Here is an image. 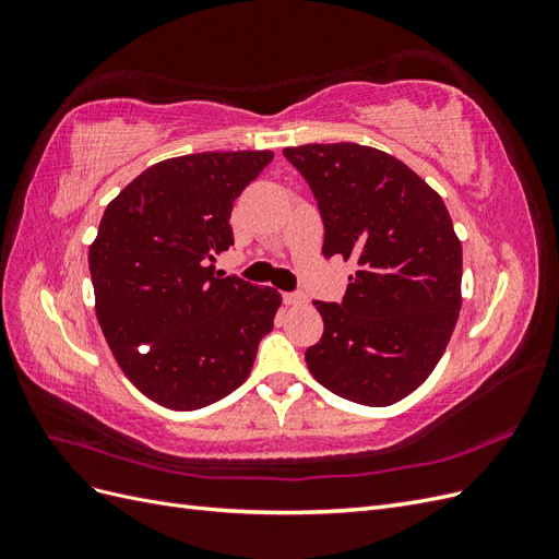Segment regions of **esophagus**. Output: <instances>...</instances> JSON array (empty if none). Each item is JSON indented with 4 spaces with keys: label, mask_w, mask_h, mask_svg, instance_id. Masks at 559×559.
Masks as SVG:
<instances>
[{
    "label": "esophagus",
    "mask_w": 559,
    "mask_h": 559,
    "mask_svg": "<svg viewBox=\"0 0 559 559\" xmlns=\"http://www.w3.org/2000/svg\"><path fill=\"white\" fill-rule=\"evenodd\" d=\"M284 302H286V306H300V302H306V296H300V294H284Z\"/></svg>",
    "instance_id": "1"
}]
</instances>
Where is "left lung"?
<instances>
[{
    "label": "left lung",
    "mask_w": 559,
    "mask_h": 559,
    "mask_svg": "<svg viewBox=\"0 0 559 559\" xmlns=\"http://www.w3.org/2000/svg\"><path fill=\"white\" fill-rule=\"evenodd\" d=\"M324 222V257L357 263L341 302L314 300L310 373L347 401L392 405L441 361L462 308V242L443 198L408 165L352 142L286 146Z\"/></svg>",
    "instance_id": "obj_1"
}]
</instances>
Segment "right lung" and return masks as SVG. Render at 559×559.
<instances>
[{"label": "right lung", "instance_id": "right-lung-1", "mask_svg": "<svg viewBox=\"0 0 559 559\" xmlns=\"http://www.w3.org/2000/svg\"><path fill=\"white\" fill-rule=\"evenodd\" d=\"M273 151H205L151 165L105 210L88 251L95 314L144 396L198 411L238 389L273 331V286L222 277L233 202Z\"/></svg>", "mask_w": 559, "mask_h": 559}]
</instances>
